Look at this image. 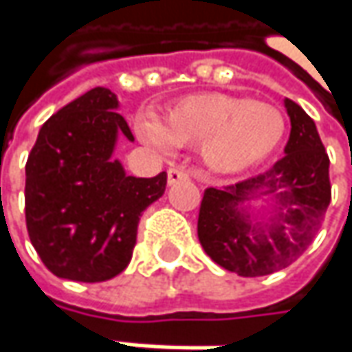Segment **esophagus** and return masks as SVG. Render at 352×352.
<instances>
[{
	"mask_svg": "<svg viewBox=\"0 0 352 352\" xmlns=\"http://www.w3.org/2000/svg\"><path fill=\"white\" fill-rule=\"evenodd\" d=\"M187 171H183V169H179V167H171V169L167 171V183H169V185H175L179 181H187Z\"/></svg>",
	"mask_w": 352,
	"mask_h": 352,
	"instance_id": "1",
	"label": "esophagus"
}]
</instances>
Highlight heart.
Returning a JSON list of instances; mask_svg holds the SVG:
<instances>
[{
  "label": "heart",
  "mask_w": 352,
  "mask_h": 352,
  "mask_svg": "<svg viewBox=\"0 0 352 352\" xmlns=\"http://www.w3.org/2000/svg\"><path fill=\"white\" fill-rule=\"evenodd\" d=\"M142 136L167 150L171 144L197 146L202 164L232 175L267 160L283 144L285 113L271 103L224 93L192 95L165 111L162 126L142 122Z\"/></svg>",
  "instance_id": "heart-1"
}]
</instances>
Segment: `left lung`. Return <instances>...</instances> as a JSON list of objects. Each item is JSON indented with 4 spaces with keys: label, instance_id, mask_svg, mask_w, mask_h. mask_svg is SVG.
Segmentation results:
<instances>
[{
    "label": "left lung",
    "instance_id": "8db88e82",
    "mask_svg": "<svg viewBox=\"0 0 352 352\" xmlns=\"http://www.w3.org/2000/svg\"><path fill=\"white\" fill-rule=\"evenodd\" d=\"M290 138L285 157L236 185L206 188L200 202L199 239L206 255L239 276H265L296 261L311 245L331 202L329 157L316 122L285 99ZM265 196L275 202L261 221L243 204Z\"/></svg>",
    "mask_w": 352,
    "mask_h": 352
}]
</instances>
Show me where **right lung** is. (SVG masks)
Listing matches in <instances>:
<instances>
[{
  "label": "right lung",
  "instance_id": "add662e5",
  "mask_svg": "<svg viewBox=\"0 0 352 352\" xmlns=\"http://www.w3.org/2000/svg\"><path fill=\"white\" fill-rule=\"evenodd\" d=\"M118 99L95 87L41 128L25 165V218L32 248L60 278L103 283L132 259L142 212L165 192L167 175H126L116 140L134 142Z\"/></svg>",
  "mask_w": 352,
  "mask_h": 352
}]
</instances>
